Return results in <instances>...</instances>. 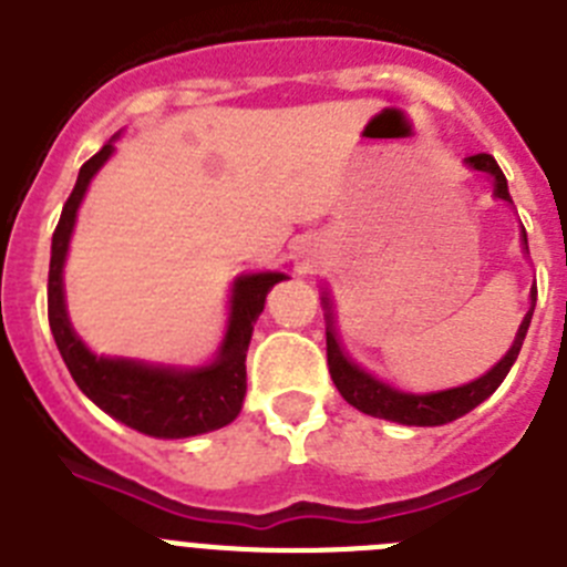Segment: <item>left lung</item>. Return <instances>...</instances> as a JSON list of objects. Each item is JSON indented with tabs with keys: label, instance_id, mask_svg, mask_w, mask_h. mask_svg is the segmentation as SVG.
<instances>
[{
	"label": "left lung",
	"instance_id": "left-lung-1",
	"mask_svg": "<svg viewBox=\"0 0 567 567\" xmlns=\"http://www.w3.org/2000/svg\"><path fill=\"white\" fill-rule=\"evenodd\" d=\"M471 169L485 173L494 178V195L511 202L508 195V182H505L503 169L494 162V155L477 153L465 158ZM525 249H528V238H525ZM320 303H323V318H327V360H329V374H332L338 392L343 394V400L349 405H354L358 412L372 414L380 420H392V423L403 425H445L452 420L463 417L471 409H477L483 400H488L491 394L497 392V385L503 383L505 374L511 372V365L517 360L519 349H523V340L528 334L530 315H534V303H537V289L530 292V309L523 318L517 329V338L511 343V349L505 352V358L497 365H491L483 378L471 380V383L454 385V389H443V392H400L394 385L383 383L374 374H369L365 369H360L358 363L346 358V352L340 349L338 334H334V320H332V307H329V298L320 295Z\"/></svg>",
	"mask_w": 567,
	"mask_h": 567
}]
</instances>
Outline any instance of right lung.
Instances as JSON below:
<instances>
[{
	"mask_svg": "<svg viewBox=\"0 0 567 567\" xmlns=\"http://www.w3.org/2000/svg\"><path fill=\"white\" fill-rule=\"evenodd\" d=\"M118 133L82 164L76 187L62 209L59 227L50 244L48 275V318L50 332L59 346L68 372L93 403L118 423L158 440H184L215 432L233 423L247 398V349L252 327L264 312L269 289L284 272H247L233 280L229 318L221 346L204 365H164L135 358L96 354L76 334L64 303V258L70 235L76 227V213L84 202L90 182L107 164Z\"/></svg>",
	"mask_w": 567,
	"mask_h": 567,
	"instance_id": "obj_1",
	"label": "right lung"
}]
</instances>
